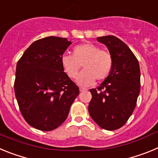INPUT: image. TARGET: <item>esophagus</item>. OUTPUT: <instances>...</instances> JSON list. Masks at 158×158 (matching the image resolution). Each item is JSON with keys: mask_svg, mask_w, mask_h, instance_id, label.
Here are the masks:
<instances>
[{"mask_svg": "<svg viewBox=\"0 0 158 158\" xmlns=\"http://www.w3.org/2000/svg\"><path fill=\"white\" fill-rule=\"evenodd\" d=\"M79 90H80V92H85V91H86V89H84V88H80V89H79Z\"/></svg>", "mask_w": 158, "mask_h": 158, "instance_id": "esophagus-1", "label": "esophagus"}]
</instances>
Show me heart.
Segmentation results:
<instances>
[{"label": "heart", "mask_w": 158, "mask_h": 158, "mask_svg": "<svg viewBox=\"0 0 158 158\" xmlns=\"http://www.w3.org/2000/svg\"><path fill=\"white\" fill-rule=\"evenodd\" d=\"M61 64L64 72L72 79L77 77L82 65L84 70L78 76L77 83L85 87L93 85L96 79L101 81L108 76L112 67V58L109 52L100 50L98 46L84 43L73 48V55H63Z\"/></svg>", "instance_id": "heart-1"}]
</instances>
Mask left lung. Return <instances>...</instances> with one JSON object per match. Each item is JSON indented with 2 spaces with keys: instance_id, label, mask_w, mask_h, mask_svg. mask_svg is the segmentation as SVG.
I'll return each mask as SVG.
<instances>
[{
  "instance_id": "obj_1",
  "label": "left lung",
  "mask_w": 158,
  "mask_h": 158,
  "mask_svg": "<svg viewBox=\"0 0 158 158\" xmlns=\"http://www.w3.org/2000/svg\"><path fill=\"white\" fill-rule=\"evenodd\" d=\"M107 47L112 58L108 76L97 89H90V116L107 131L120 128L133 113L140 93V67L136 57L122 40L115 36L97 38Z\"/></svg>"
}]
</instances>
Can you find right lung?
<instances>
[{
	"label": "right lung",
	"instance_id": "obj_1",
	"mask_svg": "<svg viewBox=\"0 0 158 158\" xmlns=\"http://www.w3.org/2000/svg\"><path fill=\"white\" fill-rule=\"evenodd\" d=\"M71 43L65 38H43L32 43L16 65L14 89L18 105L27 123L40 131L58 127L79 95V88L61 64Z\"/></svg>",
	"mask_w": 158,
	"mask_h": 158
}]
</instances>
